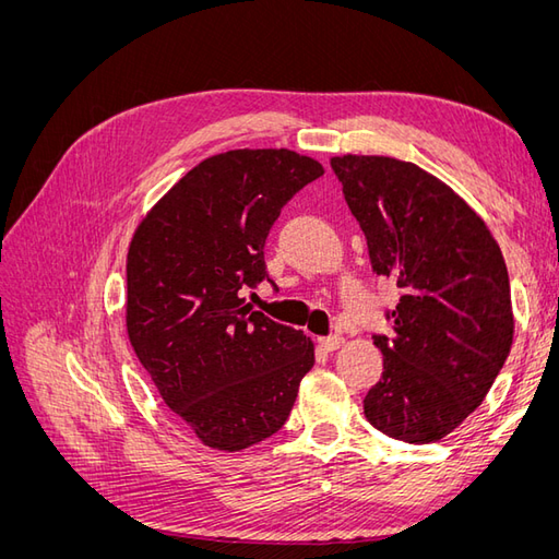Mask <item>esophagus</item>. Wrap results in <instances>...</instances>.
I'll list each match as a JSON object with an SVG mask.
<instances>
[{"instance_id": "esophagus-1", "label": "esophagus", "mask_w": 559, "mask_h": 559, "mask_svg": "<svg viewBox=\"0 0 559 559\" xmlns=\"http://www.w3.org/2000/svg\"><path fill=\"white\" fill-rule=\"evenodd\" d=\"M319 345L324 347L326 352H333L343 345V335L341 333H333V335H326V337H319Z\"/></svg>"}]
</instances>
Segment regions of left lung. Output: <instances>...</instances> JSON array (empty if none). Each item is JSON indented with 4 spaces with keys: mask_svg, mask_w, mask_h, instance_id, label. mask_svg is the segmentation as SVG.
Listing matches in <instances>:
<instances>
[{
    "mask_svg": "<svg viewBox=\"0 0 559 559\" xmlns=\"http://www.w3.org/2000/svg\"><path fill=\"white\" fill-rule=\"evenodd\" d=\"M373 273L399 286L376 333L382 378L368 389L370 425L405 443L441 441L478 408L513 343L511 284L483 218L413 163L331 158Z\"/></svg>",
    "mask_w": 559,
    "mask_h": 559,
    "instance_id": "obj_1",
    "label": "left lung"
}]
</instances>
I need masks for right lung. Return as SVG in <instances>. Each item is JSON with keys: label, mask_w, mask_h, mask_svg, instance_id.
<instances>
[{"label": "right lung", "mask_w": 559, "mask_h": 559, "mask_svg": "<svg viewBox=\"0 0 559 559\" xmlns=\"http://www.w3.org/2000/svg\"><path fill=\"white\" fill-rule=\"evenodd\" d=\"M324 167L289 148H238L181 177L128 249V335L167 408L202 443L242 450L282 429L314 364L302 331L247 306L282 207Z\"/></svg>", "instance_id": "obj_1"}]
</instances>
